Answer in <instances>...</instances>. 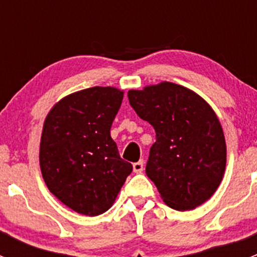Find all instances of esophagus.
I'll list each match as a JSON object with an SVG mask.
<instances>
[{"label":"esophagus","instance_id":"obj_1","mask_svg":"<svg viewBox=\"0 0 257 257\" xmlns=\"http://www.w3.org/2000/svg\"><path fill=\"white\" fill-rule=\"evenodd\" d=\"M143 169H144V163H143V160H139V162L134 163V164H133V170H134V173H142V172H143Z\"/></svg>","mask_w":257,"mask_h":257}]
</instances>
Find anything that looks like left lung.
<instances>
[{
	"mask_svg": "<svg viewBox=\"0 0 257 257\" xmlns=\"http://www.w3.org/2000/svg\"><path fill=\"white\" fill-rule=\"evenodd\" d=\"M128 98L155 131L145 173L164 203L179 211L205 203L226 165L224 132L212 108L195 92L170 82L132 89Z\"/></svg>",
	"mask_w": 257,
	"mask_h": 257,
	"instance_id": "1",
	"label": "left lung"
}]
</instances>
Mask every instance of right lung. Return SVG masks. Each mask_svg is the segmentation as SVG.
I'll return each mask as SVG.
<instances>
[{
  "mask_svg": "<svg viewBox=\"0 0 257 257\" xmlns=\"http://www.w3.org/2000/svg\"><path fill=\"white\" fill-rule=\"evenodd\" d=\"M123 94L113 87L72 93L52 108L43 124L42 177L49 191L78 214L107 211L133 170L110 137Z\"/></svg>",
  "mask_w": 257,
  "mask_h": 257,
  "instance_id": "right-lung-1",
  "label": "right lung"
}]
</instances>
